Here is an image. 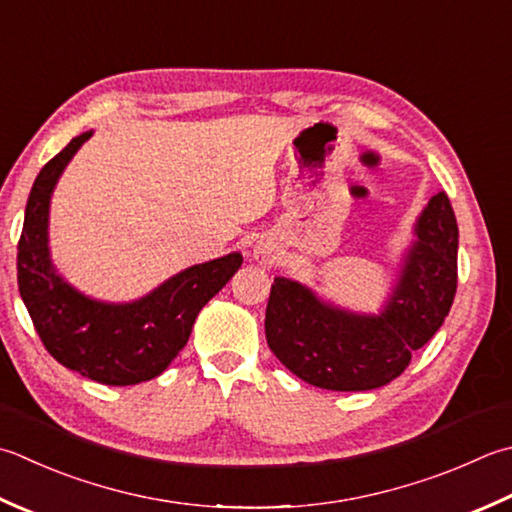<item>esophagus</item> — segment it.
<instances>
[{"mask_svg":"<svg viewBox=\"0 0 512 512\" xmlns=\"http://www.w3.org/2000/svg\"><path fill=\"white\" fill-rule=\"evenodd\" d=\"M255 259H257L259 264L270 266V264H273V259H275V255H273V248H268V246H257V248H255Z\"/></svg>","mask_w":512,"mask_h":512,"instance_id":"esophagus-1","label":"esophagus"}]
</instances>
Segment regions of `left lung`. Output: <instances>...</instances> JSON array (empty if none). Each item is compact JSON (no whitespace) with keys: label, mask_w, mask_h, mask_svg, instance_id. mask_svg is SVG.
Here are the masks:
<instances>
[{"label":"left lung","mask_w":512,"mask_h":512,"mask_svg":"<svg viewBox=\"0 0 512 512\" xmlns=\"http://www.w3.org/2000/svg\"><path fill=\"white\" fill-rule=\"evenodd\" d=\"M457 219L444 193L419 217L395 297L379 317L330 308L286 277L266 306V342L290 373L326 390H373L404 373L444 324L457 293Z\"/></svg>","instance_id":"1"}]
</instances>
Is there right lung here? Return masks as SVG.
Returning <instances> with one entry per match:
<instances>
[{
    "instance_id": "1",
    "label": "right lung",
    "mask_w": 512,
    "mask_h": 512,
    "mask_svg": "<svg viewBox=\"0 0 512 512\" xmlns=\"http://www.w3.org/2000/svg\"><path fill=\"white\" fill-rule=\"evenodd\" d=\"M88 137L70 139L30 188L17 244V284L39 339L59 364L99 384L133 386L162 375L179 355L197 313L237 273L242 255L188 268L126 306L93 302L62 282L48 259V202L57 177Z\"/></svg>"
}]
</instances>
